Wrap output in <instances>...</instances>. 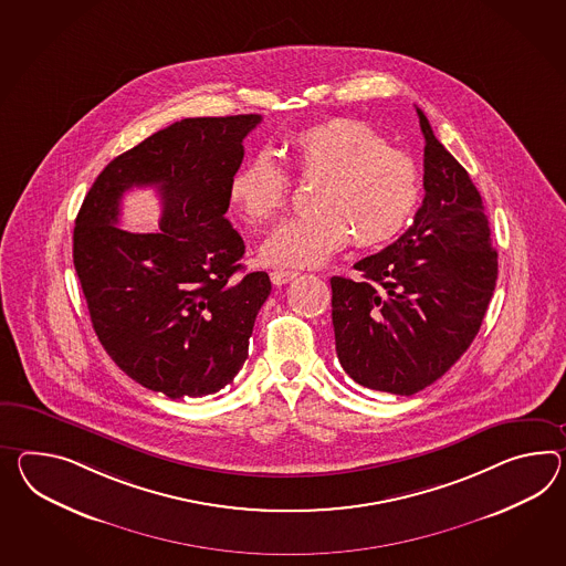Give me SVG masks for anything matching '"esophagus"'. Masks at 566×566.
<instances>
[{
  "label": "esophagus",
  "instance_id": "obj_1",
  "mask_svg": "<svg viewBox=\"0 0 566 566\" xmlns=\"http://www.w3.org/2000/svg\"><path fill=\"white\" fill-rule=\"evenodd\" d=\"M296 276H298L296 272H289V270H274V272H270V277H272V282H274L276 286L289 284L290 280H294Z\"/></svg>",
  "mask_w": 566,
  "mask_h": 566
}]
</instances>
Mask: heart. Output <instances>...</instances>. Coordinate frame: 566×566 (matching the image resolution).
Listing matches in <instances>:
<instances>
[{
	"label": "heart",
	"instance_id": "1",
	"mask_svg": "<svg viewBox=\"0 0 566 566\" xmlns=\"http://www.w3.org/2000/svg\"><path fill=\"white\" fill-rule=\"evenodd\" d=\"M290 166L304 180H318L317 212L280 224L262 245L272 265L313 268L344 249L378 248L402 231L421 196L411 155L388 147L376 128L352 118L306 126L286 143ZM289 171L272 153H258L234 171L229 196L251 224L274 221L289 202Z\"/></svg>",
	"mask_w": 566,
	"mask_h": 566
}]
</instances>
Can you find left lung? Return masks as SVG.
I'll list each match as a JSON object with an SVG mask.
<instances>
[{
    "instance_id": "left-lung-1",
    "label": "left lung",
    "mask_w": 566,
    "mask_h": 566,
    "mask_svg": "<svg viewBox=\"0 0 566 566\" xmlns=\"http://www.w3.org/2000/svg\"><path fill=\"white\" fill-rule=\"evenodd\" d=\"M426 137L423 205L413 224L354 268L332 277L337 358L358 385L411 397L433 385L481 329L496 280V251L483 198L469 171L433 135Z\"/></svg>"
}]
</instances>
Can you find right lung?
<instances>
[{
  "mask_svg": "<svg viewBox=\"0 0 566 566\" xmlns=\"http://www.w3.org/2000/svg\"><path fill=\"white\" fill-rule=\"evenodd\" d=\"M260 114L184 118L112 159L83 200L73 265L92 325L116 366L169 399L214 395L248 359L270 276L243 270L245 243L224 217L243 138ZM135 185L163 196L157 234L117 227Z\"/></svg>",
  "mask_w": 566,
  "mask_h": 566,
  "instance_id": "right-lung-1",
  "label": "right lung"
}]
</instances>
